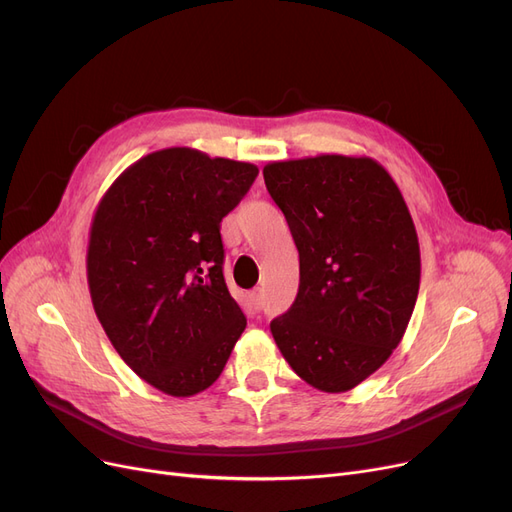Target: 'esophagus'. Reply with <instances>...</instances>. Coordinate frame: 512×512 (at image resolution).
Masks as SVG:
<instances>
[{
    "mask_svg": "<svg viewBox=\"0 0 512 512\" xmlns=\"http://www.w3.org/2000/svg\"><path fill=\"white\" fill-rule=\"evenodd\" d=\"M250 305L254 307V312H258V309L262 307V290H252L250 292Z\"/></svg>",
    "mask_w": 512,
    "mask_h": 512,
    "instance_id": "esophagus-1",
    "label": "esophagus"
}]
</instances>
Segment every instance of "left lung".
I'll list each match as a JSON object with an SVG mask.
<instances>
[{"mask_svg": "<svg viewBox=\"0 0 512 512\" xmlns=\"http://www.w3.org/2000/svg\"><path fill=\"white\" fill-rule=\"evenodd\" d=\"M267 190L299 250V292L271 322L294 374L346 393L404 337L421 286V247L404 196L380 162L322 153L269 162Z\"/></svg>", "mask_w": 512, "mask_h": 512, "instance_id": "left-lung-1", "label": "left lung"}]
</instances>
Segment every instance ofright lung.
I'll return each mask as SVG.
<instances>
[{
  "mask_svg": "<svg viewBox=\"0 0 512 512\" xmlns=\"http://www.w3.org/2000/svg\"><path fill=\"white\" fill-rule=\"evenodd\" d=\"M256 175L250 162L168 147L130 164L96 207L91 303L121 359L166 395L209 389L245 329L224 282L220 222Z\"/></svg>",
  "mask_w": 512,
  "mask_h": 512,
  "instance_id": "add662e5",
  "label": "right lung"
}]
</instances>
